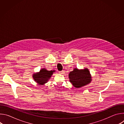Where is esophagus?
<instances>
[{"label": "esophagus", "instance_id": "obj_1", "mask_svg": "<svg viewBox=\"0 0 124 124\" xmlns=\"http://www.w3.org/2000/svg\"><path fill=\"white\" fill-rule=\"evenodd\" d=\"M64 70H62V71H60L59 72V73L60 74H64Z\"/></svg>", "mask_w": 124, "mask_h": 124}]
</instances>
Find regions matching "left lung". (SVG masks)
I'll list each match as a JSON object with an SVG mask.
<instances>
[{"instance_id":"left-lung-1","label":"left lung","mask_w":124,"mask_h":124,"mask_svg":"<svg viewBox=\"0 0 124 124\" xmlns=\"http://www.w3.org/2000/svg\"><path fill=\"white\" fill-rule=\"evenodd\" d=\"M70 82L77 88H79L89 84L92 81V77L88 68L78 69L74 68L69 74Z\"/></svg>"}]
</instances>
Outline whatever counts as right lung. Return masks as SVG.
I'll use <instances>...</instances> for the list:
<instances>
[{
    "mask_svg": "<svg viewBox=\"0 0 124 124\" xmlns=\"http://www.w3.org/2000/svg\"><path fill=\"white\" fill-rule=\"evenodd\" d=\"M55 72V70H48L46 68H42L39 72L33 74L32 77L38 85H43L48 81L53 73Z\"/></svg>",
    "mask_w": 124,
    "mask_h": 124,
    "instance_id": "obj_1",
    "label": "right lung"
}]
</instances>
